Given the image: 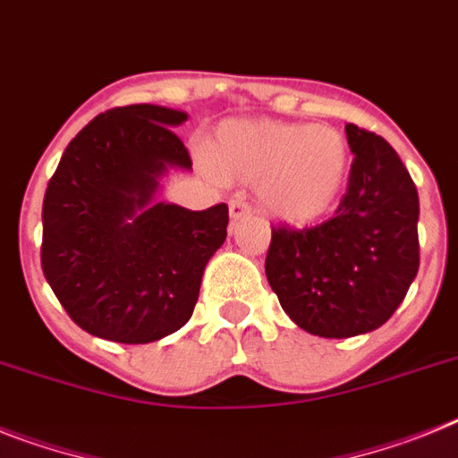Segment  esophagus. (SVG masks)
Segmentation results:
<instances>
[{
	"label": "esophagus",
	"instance_id": "34e87169",
	"mask_svg": "<svg viewBox=\"0 0 458 458\" xmlns=\"http://www.w3.org/2000/svg\"><path fill=\"white\" fill-rule=\"evenodd\" d=\"M247 216H251V207H249L242 198L230 199V218H233V221H242V218Z\"/></svg>",
	"mask_w": 458,
	"mask_h": 458
}]
</instances>
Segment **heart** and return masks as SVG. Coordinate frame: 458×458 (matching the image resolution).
<instances>
[{
    "label": "heart",
    "mask_w": 458,
    "mask_h": 458,
    "mask_svg": "<svg viewBox=\"0 0 458 458\" xmlns=\"http://www.w3.org/2000/svg\"><path fill=\"white\" fill-rule=\"evenodd\" d=\"M223 176L259 183L263 205L288 223H310L335 207L347 183L352 151L333 125L225 121L209 148Z\"/></svg>",
    "instance_id": "obj_1"
}]
</instances>
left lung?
I'll return each instance as SVG.
<instances>
[{
    "mask_svg": "<svg viewBox=\"0 0 458 458\" xmlns=\"http://www.w3.org/2000/svg\"><path fill=\"white\" fill-rule=\"evenodd\" d=\"M347 193L317 228H272L265 275L293 324L318 337L379 328L419 270V195L391 144L347 123Z\"/></svg>",
    "mask_w": 458,
    "mask_h": 458,
    "instance_id": "obj_1",
    "label": "left lung"
}]
</instances>
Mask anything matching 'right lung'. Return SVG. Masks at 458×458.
<instances>
[{"label":"right lung","instance_id":"add662e5","mask_svg":"<svg viewBox=\"0 0 458 458\" xmlns=\"http://www.w3.org/2000/svg\"><path fill=\"white\" fill-rule=\"evenodd\" d=\"M186 111L130 105L92 118L64 148L44 198L41 267L76 326L123 344L186 324L228 207L160 202L172 170H193L174 134Z\"/></svg>","mask_w":458,"mask_h":458}]
</instances>
